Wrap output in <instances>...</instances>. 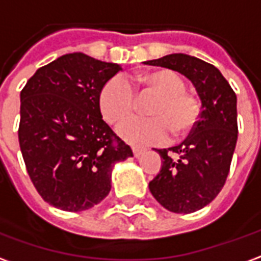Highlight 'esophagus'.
I'll use <instances>...</instances> for the list:
<instances>
[{"instance_id":"esophagus-1","label":"esophagus","mask_w":261,"mask_h":261,"mask_svg":"<svg viewBox=\"0 0 261 261\" xmlns=\"http://www.w3.org/2000/svg\"><path fill=\"white\" fill-rule=\"evenodd\" d=\"M144 151H145V149H142V148L133 147V153H134V156H136V158H138V156H140V155H141Z\"/></svg>"}]
</instances>
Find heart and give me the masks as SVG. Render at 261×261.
<instances>
[{"instance_id":"obj_1","label":"heart","mask_w":261,"mask_h":261,"mask_svg":"<svg viewBox=\"0 0 261 261\" xmlns=\"http://www.w3.org/2000/svg\"><path fill=\"white\" fill-rule=\"evenodd\" d=\"M137 86L156 92L159 97L148 108L151 117H136L123 123L136 110V93L128 81L113 76L99 93V108L109 124L119 125V134L134 145H156L190 134L201 117V105L186 92V82L172 69H156L136 76Z\"/></svg>"}]
</instances>
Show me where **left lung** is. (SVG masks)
I'll return each instance as SVG.
<instances>
[{
  "mask_svg": "<svg viewBox=\"0 0 261 261\" xmlns=\"http://www.w3.org/2000/svg\"><path fill=\"white\" fill-rule=\"evenodd\" d=\"M145 64L183 74L201 99V117L186 140L155 149L162 168L149 181V192L162 207L177 214L194 213L218 196L229 173L238 141L236 95L218 68L192 56L169 54Z\"/></svg>",
  "mask_w": 261,
  "mask_h": 261,
  "instance_id": "obj_1",
  "label": "left lung"
}]
</instances>
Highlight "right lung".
I'll return each instance as SVG.
<instances>
[{"mask_svg": "<svg viewBox=\"0 0 261 261\" xmlns=\"http://www.w3.org/2000/svg\"><path fill=\"white\" fill-rule=\"evenodd\" d=\"M120 65L84 53L40 67L20 92L18 137L37 193L50 205L78 213L112 189L114 164L131 148L102 119L99 93Z\"/></svg>", "mask_w": 261, "mask_h": 261, "instance_id": "add662e5", "label": "right lung"}]
</instances>
